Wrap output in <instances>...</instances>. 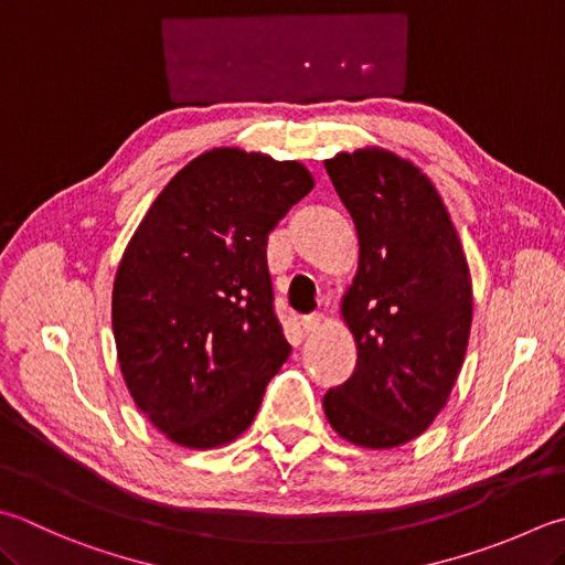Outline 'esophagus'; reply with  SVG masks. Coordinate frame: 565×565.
Returning a JSON list of instances; mask_svg holds the SVG:
<instances>
[{
	"label": "esophagus",
	"mask_w": 565,
	"mask_h": 565,
	"mask_svg": "<svg viewBox=\"0 0 565 565\" xmlns=\"http://www.w3.org/2000/svg\"><path fill=\"white\" fill-rule=\"evenodd\" d=\"M319 322H322V315H307L300 319V329L305 334H312L319 329Z\"/></svg>",
	"instance_id": "34e87169"
}]
</instances>
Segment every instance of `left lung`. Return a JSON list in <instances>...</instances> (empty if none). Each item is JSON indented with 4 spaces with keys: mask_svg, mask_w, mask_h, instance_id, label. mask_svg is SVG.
Instances as JSON below:
<instances>
[{
    "mask_svg": "<svg viewBox=\"0 0 565 565\" xmlns=\"http://www.w3.org/2000/svg\"><path fill=\"white\" fill-rule=\"evenodd\" d=\"M324 169L354 221L359 270L342 300L356 366L322 406L344 440L398 448L428 430L462 369L470 268L440 194L408 159L356 150Z\"/></svg>",
    "mask_w": 565,
    "mask_h": 565,
    "instance_id": "8db88e82",
    "label": "left lung"
}]
</instances>
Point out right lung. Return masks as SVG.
Here are the masks:
<instances>
[{"instance_id": "obj_1", "label": "right lung", "mask_w": 565, "mask_h": 565, "mask_svg": "<svg viewBox=\"0 0 565 565\" xmlns=\"http://www.w3.org/2000/svg\"><path fill=\"white\" fill-rule=\"evenodd\" d=\"M312 186L300 162L211 150L162 189L127 243L113 285L117 361L137 408L182 448L236 440L290 356L265 246Z\"/></svg>"}]
</instances>
